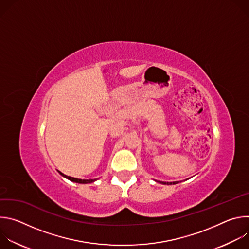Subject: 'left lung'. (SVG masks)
<instances>
[{"instance_id":"1","label":"left lung","mask_w":249,"mask_h":249,"mask_svg":"<svg viewBox=\"0 0 249 249\" xmlns=\"http://www.w3.org/2000/svg\"><path fill=\"white\" fill-rule=\"evenodd\" d=\"M160 183H162V184H175V183H178V182H160Z\"/></svg>"}]
</instances>
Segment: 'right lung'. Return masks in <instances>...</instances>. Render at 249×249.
<instances>
[{
  "instance_id": "add662e5",
  "label": "right lung",
  "mask_w": 249,
  "mask_h": 249,
  "mask_svg": "<svg viewBox=\"0 0 249 249\" xmlns=\"http://www.w3.org/2000/svg\"><path fill=\"white\" fill-rule=\"evenodd\" d=\"M59 172H60V171H59ZM60 174L63 175V176H65L66 178H68L69 180L77 182V183H90V182H93V181L96 180V179H79V178H75V177H71V176L65 175V174H63L62 172H60Z\"/></svg>"
}]
</instances>
